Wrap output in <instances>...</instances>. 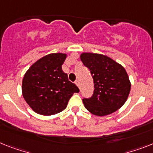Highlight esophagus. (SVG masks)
<instances>
[{
  "instance_id": "esophagus-1",
  "label": "esophagus",
  "mask_w": 153,
  "mask_h": 153,
  "mask_svg": "<svg viewBox=\"0 0 153 153\" xmlns=\"http://www.w3.org/2000/svg\"><path fill=\"white\" fill-rule=\"evenodd\" d=\"M75 84H76V85L78 87H79V88H80V83H79V80H77L76 82H75Z\"/></svg>"
}]
</instances>
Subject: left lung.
Returning <instances> with one entry per match:
<instances>
[{"label": "left lung", "mask_w": 153, "mask_h": 153, "mask_svg": "<svg viewBox=\"0 0 153 153\" xmlns=\"http://www.w3.org/2000/svg\"><path fill=\"white\" fill-rule=\"evenodd\" d=\"M80 59L90 71L94 82L92 97L82 100L85 109L99 117L106 116L120 109L128 100L131 91V82L124 67L100 53H82Z\"/></svg>", "instance_id": "1"}]
</instances>
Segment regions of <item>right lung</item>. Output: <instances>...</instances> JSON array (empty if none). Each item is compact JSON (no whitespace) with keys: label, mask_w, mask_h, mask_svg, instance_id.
<instances>
[{"label":"right lung","mask_w":153,"mask_h":153,"mask_svg":"<svg viewBox=\"0 0 153 153\" xmlns=\"http://www.w3.org/2000/svg\"><path fill=\"white\" fill-rule=\"evenodd\" d=\"M66 53H53L36 61L25 72L22 92L25 102L36 114L51 116L67 107L79 88L62 71Z\"/></svg>","instance_id":"right-lung-1"}]
</instances>
